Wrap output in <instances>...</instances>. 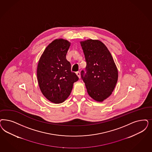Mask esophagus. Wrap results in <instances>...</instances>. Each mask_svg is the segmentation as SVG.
I'll use <instances>...</instances> for the list:
<instances>
[{"instance_id": "obj_1", "label": "esophagus", "mask_w": 152, "mask_h": 152, "mask_svg": "<svg viewBox=\"0 0 152 152\" xmlns=\"http://www.w3.org/2000/svg\"><path fill=\"white\" fill-rule=\"evenodd\" d=\"M76 75H77V76L79 77V79L80 78V76H81V75H80V72H76Z\"/></svg>"}]
</instances>
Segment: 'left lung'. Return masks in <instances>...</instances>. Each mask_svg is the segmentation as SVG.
I'll return each instance as SVG.
<instances>
[{
	"label": "left lung",
	"instance_id": "obj_1",
	"mask_svg": "<svg viewBox=\"0 0 152 152\" xmlns=\"http://www.w3.org/2000/svg\"><path fill=\"white\" fill-rule=\"evenodd\" d=\"M80 44L86 61V72L81 71V78L89 96L102 102L115 89L118 69L110 52L102 42L88 39Z\"/></svg>",
	"mask_w": 152,
	"mask_h": 152
}]
</instances>
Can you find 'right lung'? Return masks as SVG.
<instances>
[{"label":"right lung","mask_w":152,"mask_h":152,"mask_svg":"<svg viewBox=\"0 0 152 152\" xmlns=\"http://www.w3.org/2000/svg\"><path fill=\"white\" fill-rule=\"evenodd\" d=\"M71 42L57 39L45 48L39 61L37 77L44 96L53 103H63L72 90L79 77L71 72V66L66 59Z\"/></svg>","instance_id":"1"}]
</instances>
